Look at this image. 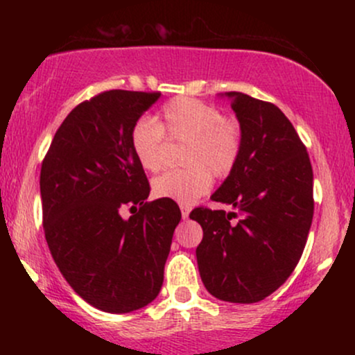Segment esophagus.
Wrapping results in <instances>:
<instances>
[{"mask_svg":"<svg viewBox=\"0 0 355 355\" xmlns=\"http://www.w3.org/2000/svg\"><path fill=\"white\" fill-rule=\"evenodd\" d=\"M180 209H182V217L183 218H189V214H190L191 207L190 205H180Z\"/></svg>","mask_w":355,"mask_h":355,"instance_id":"1","label":"esophagus"}]
</instances>
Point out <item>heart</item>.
<instances>
[{"mask_svg": "<svg viewBox=\"0 0 355 355\" xmlns=\"http://www.w3.org/2000/svg\"><path fill=\"white\" fill-rule=\"evenodd\" d=\"M166 136L185 141V168L168 170L153 180V193L178 203L195 202L211 187V175L225 178L234 172L242 153V126L223 116L217 107L189 96H177L160 110L158 121L138 118L130 130V146L146 172H158L165 164Z\"/></svg>", "mask_w": 355, "mask_h": 355, "instance_id": "1", "label": "heart"}]
</instances>
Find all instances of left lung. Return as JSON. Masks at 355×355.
<instances>
[{
	"instance_id": "1",
	"label": "left lung",
	"mask_w": 355,
	"mask_h": 355,
	"mask_svg": "<svg viewBox=\"0 0 355 355\" xmlns=\"http://www.w3.org/2000/svg\"><path fill=\"white\" fill-rule=\"evenodd\" d=\"M242 153L211 195L234 211L197 207L202 282L225 302L254 304L282 285L302 257L313 217V173L294 125L274 103L229 92Z\"/></svg>"
}]
</instances>
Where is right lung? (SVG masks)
<instances>
[{
	"instance_id": "obj_1",
	"label": "right lung",
	"mask_w": 355,
	"mask_h": 355,
	"mask_svg": "<svg viewBox=\"0 0 355 355\" xmlns=\"http://www.w3.org/2000/svg\"><path fill=\"white\" fill-rule=\"evenodd\" d=\"M160 92L108 89L81 101L56 130L43 158V229L73 291L112 313L150 304L182 211L146 202L150 183L130 146V130ZM128 208L130 219L121 214Z\"/></svg>"
}]
</instances>
